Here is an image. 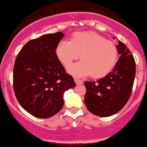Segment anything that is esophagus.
Returning a JSON list of instances; mask_svg holds the SVG:
<instances>
[{"mask_svg": "<svg viewBox=\"0 0 147 147\" xmlns=\"http://www.w3.org/2000/svg\"><path fill=\"white\" fill-rule=\"evenodd\" d=\"M74 81H75L76 84H78V85H80V84H83V81H81V80L78 79V78H74Z\"/></svg>", "mask_w": 147, "mask_h": 147, "instance_id": "obj_1", "label": "esophagus"}]
</instances>
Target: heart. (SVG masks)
Masks as SVG:
<instances>
[{"label":"heart","mask_w":147,"mask_h":147,"mask_svg":"<svg viewBox=\"0 0 147 147\" xmlns=\"http://www.w3.org/2000/svg\"><path fill=\"white\" fill-rule=\"evenodd\" d=\"M56 53L66 68H69L80 55L81 61L69 68V73L76 77L91 75L96 78L109 74L118 57L116 45L93 32L74 33L69 41L62 40L58 44Z\"/></svg>","instance_id":"obj_1"}]
</instances>
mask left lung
I'll use <instances>...</instances> for the list:
<instances>
[{
    "mask_svg": "<svg viewBox=\"0 0 147 147\" xmlns=\"http://www.w3.org/2000/svg\"><path fill=\"white\" fill-rule=\"evenodd\" d=\"M115 39V37L113 38ZM120 57L111 72L96 81H85L84 103L96 116L107 117L117 114L127 103L136 74V63L126 45H117Z\"/></svg>",
    "mask_w": 147,
    "mask_h": 147,
    "instance_id": "1",
    "label": "left lung"
}]
</instances>
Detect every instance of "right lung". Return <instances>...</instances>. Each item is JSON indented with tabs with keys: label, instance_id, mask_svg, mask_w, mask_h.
Here are the masks:
<instances>
[{
	"label": "right lung",
	"instance_id": "obj_1",
	"mask_svg": "<svg viewBox=\"0 0 147 147\" xmlns=\"http://www.w3.org/2000/svg\"><path fill=\"white\" fill-rule=\"evenodd\" d=\"M64 36L61 32L45 34L28 42L15 61L13 89L21 107L37 118L57 114L63 106V94L76 86L66 73L56 49Z\"/></svg>",
	"mask_w": 147,
	"mask_h": 147
}]
</instances>
